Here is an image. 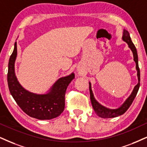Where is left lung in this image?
<instances>
[{
    "label": "left lung",
    "instance_id": "1",
    "mask_svg": "<svg viewBox=\"0 0 147 147\" xmlns=\"http://www.w3.org/2000/svg\"><path fill=\"white\" fill-rule=\"evenodd\" d=\"M123 40L128 44L129 48L131 49V50L133 52L134 56V61L136 63V69L137 70V76L138 79V83L136 85L134 88L133 91L129 97L126 99L125 101L123 104L122 106L119 107V108L117 109H110V108H106L102 105H101L98 101L95 99L94 97L93 91L91 89V84L89 82V90H90V98L91 101L92 106L94 110H95V113L99 116V117L104 118V119H108V118H114L121 116L127 110L129 106H131L132 102H133L134 99H135L136 96L137 95L139 87H140V69L138 67V54L136 48L133 43H132L131 37H130L129 33L127 30H123V35L122 37Z\"/></svg>",
    "mask_w": 147,
    "mask_h": 147
}]
</instances>
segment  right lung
I'll return each mask as SVG.
<instances>
[{"mask_svg":"<svg viewBox=\"0 0 147 147\" xmlns=\"http://www.w3.org/2000/svg\"><path fill=\"white\" fill-rule=\"evenodd\" d=\"M17 43L11 55L8 65L9 89L17 104L26 115L39 120H50L59 117L65 108V95L69 83L75 78L74 73L59 78L46 94H36L24 88L15 74Z\"/></svg>","mask_w":147,"mask_h":147,"instance_id":"obj_1","label":"right lung"}]
</instances>
